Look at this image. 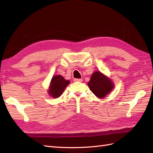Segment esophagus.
<instances>
[{"label": "esophagus", "mask_w": 153, "mask_h": 153, "mask_svg": "<svg viewBox=\"0 0 153 153\" xmlns=\"http://www.w3.org/2000/svg\"><path fill=\"white\" fill-rule=\"evenodd\" d=\"M74 82H82L83 79H74Z\"/></svg>", "instance_id": "1"}]
</instances>
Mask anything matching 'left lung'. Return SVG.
Wrapping results in <instances>:
<instances>
[{"mask_svg":"<svg viewBox=\"0 0 153 153\" xmlns=\"http://www.w3.org/2000/svg\"><path fill=\"white\" fill-rule=\"evenodd\" d=\"M87 85L94 95L100 99L108 95L114 87L111 79L99 71L92 74Z\"/></svg>","mask_w":153,"mask_h":153,"instance_id":"obj_1","label":"left lung"}]
</instances>
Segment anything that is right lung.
I'll use <instances>...</instances> for the list:
<instances>
[{"label": "right lung", "mask_w": 153, "mask_h": 153, "mask_svg": "<svg viewBox=\"0 0 153 153\" xmlns=\"http://www.w3.org/2000/svg\"><path fill=\"white\" fill-rule=\"evenodd\" d=\"M70 84L69 80H66L60 75H57L53 77L48 89V94L53 98L59 97L65 88Z\"/></svg>", "instance_id": "right-lung-1"}]
</instances>
